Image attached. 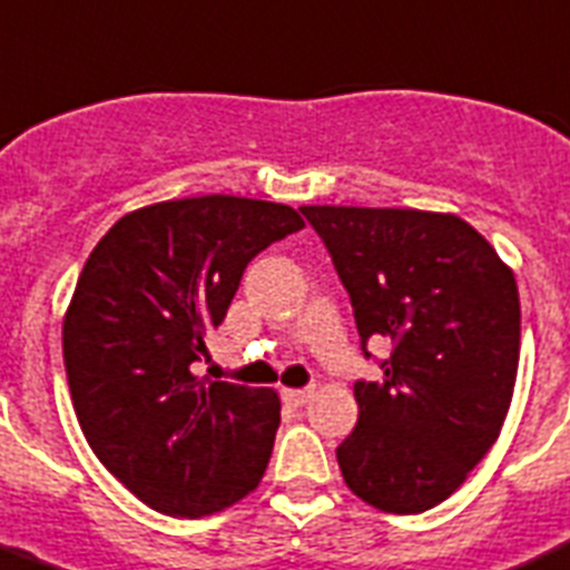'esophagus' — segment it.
Instances as JSON below:
<instances>
[{
    "mask_svg": "<svg viewBox=\"0 0 570 570\" xmlns=\"http://www.w3.org/2000/svg\"><path fill=\"white\" fill-rule=\"evenodd\" d=\"M281 396H284L286 405L303 407L312 399V387H284V391H281Z\"/></svg>",
    "mask_w": 570,
    "mask_h": 570,
    "instance_id": "34e87169",
    "label": "esophagus"
}]
</instances>
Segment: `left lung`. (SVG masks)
I'll return each mask as SVG.
<instances>
[{"instance_id":"1","label":"left lung","mask_w":570,"mask_h":570,"mask_svg":"<svg viewBox=\"0 0 570 570\" xmlns=\"http://www.w3.org/2000/svg\"><path fill=\"white\" fill-rule=\"evenodd\" d=\"M348 289L363 345H393L380 382H357L343 481L380 512L446 501L501 435L520 357L512 267L455 213L303 205Z\"/></svg>"}]
</instances>
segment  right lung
Here are the masks:
<instances>
[{
  "instance_id": "obj_1",
  "label": "right lung",
  "mask_w": 570,
  "mask_h": 570,
  "mask_svg": "<svg viewBox=\"0 0 570 570\" xmlns=\"http://www.w3.org/2000/svg\"><path fill=\"white\" fill-rule=\"evenodd\" d=\"M301 227L278 202L190 196L126 213L89 253L61 332L72 407L100 464L154 512L207 518L264 478L278 393L199 380L190 363L244 267Z\"/></svg>"
}]
</instances>
